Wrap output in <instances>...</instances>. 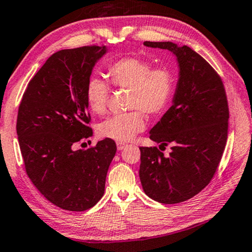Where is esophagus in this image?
<instances>
[{"label":"esophagus","instance_id":"34e87169","mask_svg":"<svg viewBox=\"0 0 252 252\" xmlns=\"http://www.w3.org/2000/svg\"><path fill=\"white\" fill-rule=\"evenodd\" d=\"M116 145H117V149H118V151H122V149H124V148H125V146H126L125 144L121 143V142H117Z\"/></svg>","mask_w":252,"mask_h":252}]
</instances>
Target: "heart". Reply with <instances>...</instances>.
<instances>
[{"instance_id": "obj_1", "label": "heart", "mask_w": 252, "mask_h": 252, "mask_svg": "<svg viewBox=\"0 0 252 252\" xmlns=\"http://www.w3.org/2000/svg\"><path fill=\"white\" fill-rule=\"evenodd\" d=\"M112 85L129 88L127 106L131 108L109 117L99 124V136L116 142H127L146 127L144 112L156 116L169 105L175 92V75L168 67H156L148 61L136 56H127L115 61L107 68ZM110 96V86L98 77L88 79L85 87V99L93 113L101 115L106 112Z\"/></svg>"}]
</instances>
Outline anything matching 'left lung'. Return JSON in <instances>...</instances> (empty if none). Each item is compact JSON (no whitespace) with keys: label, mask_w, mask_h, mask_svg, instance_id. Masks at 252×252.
I'll use <instances>...</instances> for the list:
<instances>
[{"label":"left lung","mask_w":252,"mask_h":252,"mask_svg":"<svg viewBox=\"0 0 252 252\" xmlns=\"http://www.w3.org/2000/svg\"><path fill=\"white\" fill-rule=\"evenodd\" d=\"M144 45L174 53L179 79L173 106L149 135L160 147L170 145L171 152L165 156L157 147H139V178L152 199L178 204L199 193L218 169L228 135L227 95L221 77L190 47L171 42Z\"/></svg>","instance_id":"left-lung-1"}]
</instances>
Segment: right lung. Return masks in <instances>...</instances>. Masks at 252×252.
Listing matches in <instances>:
<instances>
[{"instance_id":"add662e5","label":"right lung","mask_w":252,"mask_h":252,"mask_svg":"<svg viewBox=\"0 0 252 252\" xmlns=\"http://www.w3.org/2000/svg\"><path fill=\"white\" fill-rule=\"evenodd\" d=\"M105 46H82L53 54L31 79L17 113L16 133L25 171L53 205L69 211L92 208L104 195L116 144L105 138L74 151L90 138L85 87Z\"/></svg>"}]
</instances>
